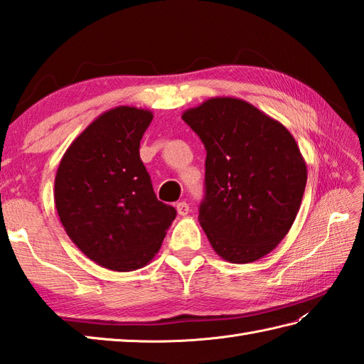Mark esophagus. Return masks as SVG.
Segmentation results:
<instances>
[{"label":"esophagus","mask_w":364,"mask_h":364,"mask_svg":"<svg viewBox=\"0 0 364 364\" xmlns=\"http://www.w3.org/2000/svg\"><path fill=\"white\" fill-rule=\"evenodd\" d=\"M176 211H178V214H180V215H188V213H189V205H188L186 202L176 203Z\"/></svg>","instance_id":"34e87169"}]
</instances>
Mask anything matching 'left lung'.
I'll return each mask as SVG.
<instances>
[{
	"instance_id": "1",
	"label": "left lung",
	"mask_w": 364,
	"mask_h": 364,
	"mask_svg": "<svg viewBox=\"0 0 364 364\" xmlns=\"http://www.w3.org/2000/svg\"><path fill=\"white\" fill-rule=\"evenodd\" d=\"M206 149L198 220L220 258L236 264L272 252L288 235L306 186V164L280 122L233 97L183 112Z\"/></svg>"
}]
</instances>
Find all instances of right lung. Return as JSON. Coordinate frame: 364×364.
Returning <instances> with one entry per match:
<instances>
[{
    "instance_id": "right-lung-1",
    "label": "right lung",
    "mask_w": 364,
    "mask_h": 364,
    "mask_svg": "<svg viewBox=\"0 0 364 364\" xmlns=\"http://www.w3.org/2000/svg\"><path fill=\"white\" fill-rule=\"evenodd\" d=\"M153 112L117 106L75 139L54 178V205L73 244L97 264L129 272L149 264L176 215L154 196L139 146Z\"/></svg>"
}]
</instances>
